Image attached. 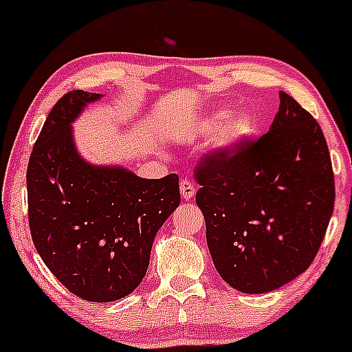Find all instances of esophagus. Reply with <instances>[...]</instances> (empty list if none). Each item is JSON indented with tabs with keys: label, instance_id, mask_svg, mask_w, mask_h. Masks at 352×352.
<instances>
[{
	"label": "esophagus",
	"instance_id": "obj_1",
	"mask_svg": "<svg viewBox=\"0 0 352 352\" xmlns=\"http://www.w3.org/2000/svg\"><path fill=\"white\" fill-rule=\"evenodd\" d=\"M179 191H181V196H183V199H192L196 195V188H195V183L189 179H181V184H179Z\"/></svg>",
	"mask_w": 352,
	"mask_h": 352
}]
</instances>
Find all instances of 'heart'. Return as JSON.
Here are the masks:
<instances>
[{
	"mask_svg": "<svg viewBox=\"0 0 352 352\" xmlns=\"http://www.w3.org/2000/svg\"><path fill=\"white\" fill-rule=\"evenodd\" d=\"M197 131L201 134H211L208 153L212 157H228L238 153L244 143L254 133V123L246 114H234L229 116L228 109L212 111L203 123L199 124Z\"/></svg>",
	"mask_w": 352,
	"mask_h": 352,
	"instance_id": "heart-1",
	"label": "heart"
}]
</instances>
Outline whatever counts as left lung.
<instances>
[{"label":"left lung","instance_id":"1","mask_svg":"<svg viewBox=\"0 0 352 352\" xmlns=\"http://www.w3.org/2000/svg\"><path fill=\"white\" fill-rule=\"evenodd\" d=\"M270 131L234 155L196 169V204L206 221L212 263L246 294L278 289L302 274L334 209V175L318 121L279 93Z\"/></svg>","mask_w":352,"mask_h":352}]
</instances>
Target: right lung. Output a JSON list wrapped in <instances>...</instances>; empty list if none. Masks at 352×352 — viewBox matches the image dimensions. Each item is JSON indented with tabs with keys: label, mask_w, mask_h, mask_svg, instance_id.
I'll return each instance as SVG.
<instances>
[{
	"label": "right lung",
	"mask_w": 352,
	"mask_h": 352,
	"mask_svg": "<svg viewBox=\"0 0 352 352\" xmlns=\"http://www.w3.org/2000/svg\"><path fill=\"white\" fill-rule=\"evenodd\" d=\"M102 94L69 91L53 106L26 173L34 248L48 270L86 301L131 294L153 243L179 206V177L146 179L124 166L93 164L74 143L73 123Z\"/></svg>",
	"instance_id": "add662e5"
}]
</instances>
